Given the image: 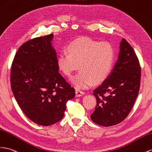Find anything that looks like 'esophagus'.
I'll return each mask as SVG.
<instances>
[{
    "instance_id": "34e87169",
    "label": "esophagus",
    "mask_w": 152,
    "mask_h": 152,
    "mask_svg": "<svg viewBox=\"0 0 152 152\" xmlns=\"http://www.w3.org/2000/svg\"><path fill=\"white\" fill-rule=\"evenodd\" d=\"M75 93H76V96L79 97V96H83V95H84V92L83 91H80V90L76 89H75Z\"/></svg>"
}]
</instances>
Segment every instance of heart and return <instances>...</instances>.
Instances as JSON below:
<instances>
[{"mask_svg": "<svg viewBox=\"0 0 152 152\" xmlns=\"http://www.w3.org/2000/svg\"><path fill=\"white\" fill-rule=\"evenodd\" d=\"M68 54H60L57 57L59 69L64 75L71 77L78 69L80 71L72 78L77 88L86 89L94 83L100 84L111 71L115 52L111 43L82 37L69 43Z\"/></svg>", "mask_w": 152, "mask_h": 152, "instance_id": "1", "label": "heart"}]
</instances>
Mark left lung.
Here are the masks:
<instances>
[{"instance_id":"8db88e82","label":"left lung","mask_w":152,"mask_h":152,"mask_svg":"<svg viewBox=\"0 0 152 152\" xmlns=\"http://www.w3.org/2000/svg\"><path fill=\"white\" fill-rule=\"evenodd\" d=\"M141 69L133 48L123 38L118 59L110 75L93 91L96 105L92 121L104 126L120 124L129 115L138 96Z\"/></svg>"}]
</instances>
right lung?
Wrapping results in <instances>:
<instances>
[{"instance_id": "1", "label": "right lung", "mask_w": 152, "mask_h": 152, "mask_svg": "<svg viewBox=\"0 0 152 152\" xmlns=\"http://www.w3.org/2000/svg\"><path fill=\"white\" fill-rule=\"evenodd\" d=\"M53 36L22 45L11 68V87L19 107L29 120L42 126L62 120L67 102L75 96L74 88L58 72Z\"/></svg>"}]
</instances>
